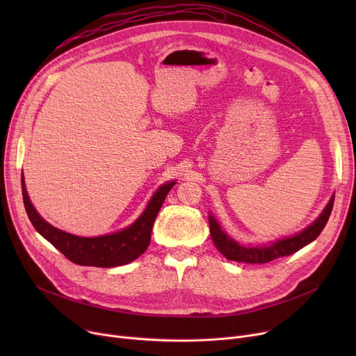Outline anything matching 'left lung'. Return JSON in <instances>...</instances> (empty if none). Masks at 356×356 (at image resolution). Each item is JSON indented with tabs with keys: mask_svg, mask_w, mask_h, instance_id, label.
<instances>
[{
	"mask_svg": "<svg viewBox=\"0 0 356 356\" xmlns=\"http://www.w3.org/2000/svg\"><path fill=\"white\" fill-rule=\"evenodd\" d=\"M334 196L330 197L329 203L326 204L325 211L321 213L312 225H309L302 232H298L293 236L278 239L270 245L264 247H247L238 244L235 239H232L227 232H223L219 227L216 219L209 215V228H211V236L215 247L218 251L231 261H238V263H247V264H266L270 261H274L277 258H282L286 255H290L298 250H302L312 241H314L321 235L325 225L327 223V219L330 216L332 208H333Z\"/></svg>",
	"mask_w": 356,
	"mask_h": 356,
	"instance_id": "left-lung-1",
	"label": "left lung"
}]
</instances>
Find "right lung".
<instances>
[{
    "instance_id": "add662e5",
    "label": "right lung",
    "mask_w": 356,
    "mask_h": 356,
    "mask_svg": "<svg viewBox=\"0 0 356 356\" xmlns=\"http://www.w3.org/2000/svg\"><path fill=\"white\" fill-rule=\"evenodd\" d=\"M175 183L176 181H167L161 184L153 195L152 200L148 202L147 208L140 218L125 229L102 236L85 238L51 227L49 222L37 213L27 195L24 176H22L24 208L35 231L46 238L54 248H58L72 263L102 268L125 266L144 254L149 245V239H152V229L157 213Z\"/></svg>"
}]
</instances>
